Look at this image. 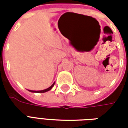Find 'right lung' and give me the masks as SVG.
I'll return each instance as SVG.
<instances>
[{"mask_svg": "<svg viewBox=\"0 0 128 128\" xmlns=\"http://www.w3.org/2000/svg\"><path fill=\"white\" fill-rule=\"evenodd\" d=\"M54 84H55V82L50 87H49L48 88H47V89H45V90H39V91H35V90H29L30 91V92H47V91L50 90H51V88L53 87V86H54Z\"/></svg>", "mask_w": 128, "mask_h": 128, "instance_id": "1", "label": "right lung"}]
</instances>
